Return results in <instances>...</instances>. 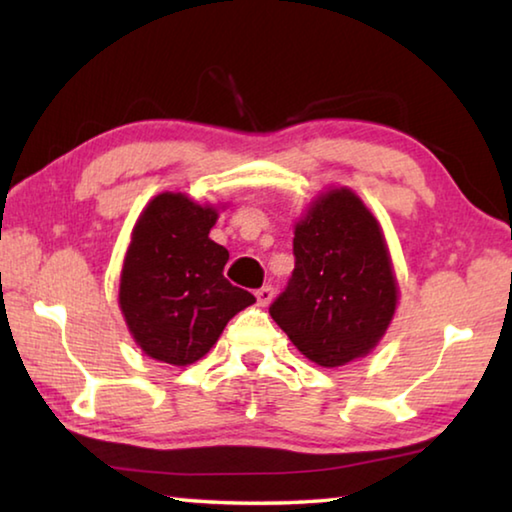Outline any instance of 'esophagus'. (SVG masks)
Returning a JSON list of instances; mask_svg holds the SVG:
<instances>
[{
    "label": "esophagus",
    "mask_w": 512,
    "mask_h": 512,
    "mask_svg": "<svg viewBox=\"0 0 512 512\" xmlns=\"http://www.w3.org/2000/svg\"><path fill=\"white\" fill-rule=\"evenodd\" d=\"M273 293H275V291H273V287H268V284H266V287H262V289H257L255 296H257V302H259V305L266 307L268 302L273 300Z\"/></svg>",
    "instance_id": "1"
}]
</instances>
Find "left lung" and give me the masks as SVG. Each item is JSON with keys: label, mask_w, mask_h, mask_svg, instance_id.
I'll use <instances>...</instances> for the list:
<instances>
[{"label": "left lung", "mask_w": 512, "mask_h": 512, "mask_svg": "<svg viewBox=\"0 0 512 512\" xmlns=\"http://www.w3.org/2000/svg\"><path fill=\"white\" fill-rule=\"evenodd\" d=\"M293 257L287 287L268 307L275 323L318 366H345L368 354L397 302L375 216L350 189H334L296 225Z\"/></svg>", "instance_id": "1"}]
</instances>
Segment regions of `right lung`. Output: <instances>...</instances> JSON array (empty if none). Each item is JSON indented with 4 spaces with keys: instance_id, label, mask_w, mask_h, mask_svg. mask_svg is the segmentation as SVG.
<instances>
[{
    "instance_id": "obj_1",
    "label": "right lung",
    "mask_w": 512,
    "mask_h": 512,
    "mask_svg": "<svg viewBox=\"0 0 512 512\" xmlns=\"http://www.w3.org/2000/svg\"><path fill=\"white\" fill-rule=\"evenodd\" d=\"M216 210L185 194H160L146 205L124 259L119 305L149 357L187 366L210 352L228 320L255 296L232 287L228 250L214 244Z\"/></svg>"
}]
</instances>
